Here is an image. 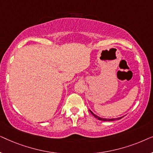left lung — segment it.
<instances>
[{
    "label": "left lung",
    "instance_id": "left-lung-1",
    "mask_svg": "<svg viewBox=\"0 0 153 153\" xmlns=\"http://www.w3.org/2000/svg\"><path fill=\"white\" fill-rule=\"evenodd\" d=\"M90 111V112L96 118H97L98 120H102V121H114V120H120V119H121L123 118V117H120V118H111V119H108V118H100V117H99V116H97V115H95V114H93V112L91 111V110H89Z\"/></svg>",
    "mask_w": 153,
    "mask_h": 153
}]
</instances>
